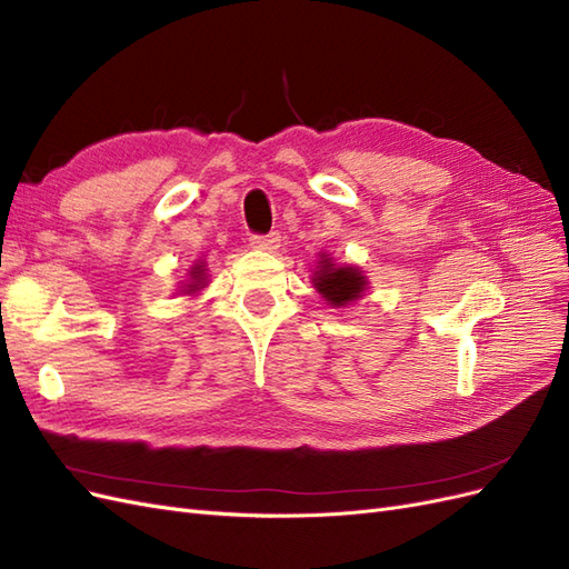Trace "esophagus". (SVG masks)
I'll return each mask as SVG.
<instances>
[{
	"mask_svg": "<svg viewBox=\"0 0 569 569\" xmlns=\"http://www.w3.org/2000/svg\"><path fill=\"white\" fill-rule=\"evenodd\" d=\"M251 247L258 251H278L280 249V234L270 232V234H253L251 237Z\"/></svg>",
	"mask_w": 569,
	"mask_h": 569,
	"instance_id": "1",
	"label": "esophagus"
}]
</instances>
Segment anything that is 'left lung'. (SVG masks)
Returning <instances> with one entry per match:
<instances>
[{"instance_id":"8db88e82","label":"left lung","mask_w":569,"mask_h":569,"mask_svg":"<svg viewBox=\"0 0 569 569\" xmlns=\"http://www.w3.org/2000/svg\"><path fill=\"white\" fill-rule=\"evenodd\" d=\"M313 287L320 291L322 299L330 306H347L363 297L368 280L363 270L353 266H337L330 256L322 253V261L316 268Z\"/></svg>"}]
</instances>
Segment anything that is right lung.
<instances>
[{
  "label": "right lung",
  "mask_w": 569,
  "mask_h": 569,
  "mask_svg": "<svg viewBox=\"0 0 569 569\" xmlns=\"http://www.w3.org/2000/svg\"><path fill=\"white\" fill-rule=\"evenodd\" d=\"M203 272H206L203 263L192 266V270H189V284H187V289H182L184 295H194V291H199L203 287V280H206Z\"/></svg>",
  "instance_id": "right-lung-1"
}]
</instances>
